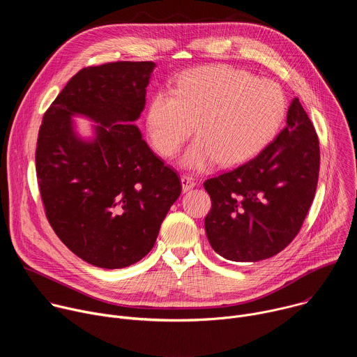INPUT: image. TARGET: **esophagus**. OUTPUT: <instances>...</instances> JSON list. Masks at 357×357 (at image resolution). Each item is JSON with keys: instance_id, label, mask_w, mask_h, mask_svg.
Listing matches in <instances>:
<instances>
[{"instance_id": "34e87169", "label": "esophagus", "mask_w": 357, "mask_h": 357, "mask_svg": "<svg viewBox=\"0 0 357 357\" xmlns=\"http://www.w3.org/2000/svg\"><path fill=\"white\" fill-rule=\"evenodd\" d=\"M181 182H182V190L183 192H188V190H190L192 188L196 186V179L190 175H182Z\"/></svg>"}]
</instances>
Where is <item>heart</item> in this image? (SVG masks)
<instances>
[{
	"label": "heart",
	"mask_w": 357,
	"mask_h": 357,
	"mask_svg": "<svg viewBox=\"0 0 357 357\" xmlns=\"http://www.w3.org/2000/svg\"><path fill=\"white\" fill-rule=\"evenodd\" d=\"M287 112L278 84L226 65L186 72L174 89L151 98L146 130L162 157H175L195 130L181 162L203 171L216 162L241 164L274 138Z\"/></svg>",
	"instance_id": "heart-1"
}]
</instances>
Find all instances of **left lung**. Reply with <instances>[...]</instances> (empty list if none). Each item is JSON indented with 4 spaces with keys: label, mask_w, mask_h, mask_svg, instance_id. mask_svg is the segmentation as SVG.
<instances>
[{
    "label": "left lung",
    "mask_w": 357,
    "mask_h": 357,
    "mask_svg": "<svg viewBox=\"0 0 357 357\" xmlns=\"http://www.w3.org/2000/svg\"><path fill=\"white\" fill-rule=\"evenodd\" d=\"M318 175V135L295 97L287 126L256 158L203 183L212 199L205 219L212 248L238 263L275 256L298 234Z\"/></svg>",
    "instance_id": "left-lung-1"
}]
</instances>
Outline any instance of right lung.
<instances>
[{"mask_svg":"<svg viewBox=\"0 0 357 357\" xmlns=\"http://www.w3.org/2000/svg\"><path fill=\"white\" fill-rule=\"evenodd\" d=\"M155 66L82 69L39 128L35 161L46 218L72 252L100 268H124L145 257L182 190L135 126ZM75 116L96 123L90 137L77 132Z\"/></svg>","mask_w":357,"mask_h":357,"instance_id":"add662e5","label":"right lung"}]
</instances>
